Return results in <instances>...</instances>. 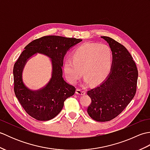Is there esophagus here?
Wrapping results in <instances>:
<instances>
[{
	"label": "esophagus",
	"mask_w": 150,
	"mask_h": 150,
	"mask_svg": "<svg viewBox=\"0 0 150 150\" xmlns=\"http://www.w3.org/2000/svg\"><path fill=\"white\" fill-rule=\"evenodd\" d=\"M76 93L78 95H83L86 94V91L82 90V89H80V88H77V90H76Z\"/></svg>",
	"instance_id": "34e87169"
}]
</instances>
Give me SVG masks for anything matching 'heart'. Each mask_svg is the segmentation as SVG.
Masks as SVG:
<instances>
[{
	"instance_id": "obj_1",
	"label": "heart",
	"mask_w": 150,
	"mask_h": 150,
	"mask_svg": "<svg viewBox=\"0 0 150 150\" xmlns=\"http://www.w3.org/2000/svg\"><path fill=\"white\" fill-rule=\"evenodd\" d=\"M113 64V53L106 44L85 43L72 53L71 59H66L63 69L67 79L75 83L80 79L84 70L86 82L98 84L109 75Z\"/></svg>"
}]
</instances>
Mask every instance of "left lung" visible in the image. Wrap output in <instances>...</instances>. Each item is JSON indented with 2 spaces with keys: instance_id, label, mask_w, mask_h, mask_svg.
<instances>
[{
  "instance_id": "obj_1",
  "label": "left lung",
  "mask_w": 150,
  "mask_h": 150,
  "mask_svg": "<svg viewBox=\"0 0 150 150\" xmlns=\"http://www.w3.org/2000/svg\"><path fill=\"white\" fill-rule=\"evenodd\" d=\"M101 38L107 41L112 51V67L106 80L87 91L91 99L87 111L93 120L107 122L119 115L134 97L138 70L125 47L109 37Z\"/></svg>"
}]
</instances>
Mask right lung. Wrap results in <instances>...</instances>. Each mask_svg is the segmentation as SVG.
Wrapping results in <instances>:
<instances>
[{"label": "right lung", "instance_id": "1", "mask_svg": "<svg viewBox=\"0 0 150 150\" xmlns=\"http://www.w3.org/2000/svg\"><path fill=\"white\" fill-rule=\"evenodd\" d=\"M82 39L56 35L44 36L33 40L24 47L13 67L14 91L26 112L38 120L53 119L62 110L66 98L75 93V86L62 78L64 57L70 47ZM40 52L52 59L53 71L50 81L39 91H31L21 80V72L27 60L35 53Z\"/></svg>", "mask_w": 150, "mask_h": 150}]
</instances>
